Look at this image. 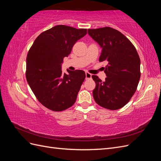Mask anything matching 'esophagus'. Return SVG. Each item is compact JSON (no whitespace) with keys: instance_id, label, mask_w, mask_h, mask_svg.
<instances>
[{"instance_id":"obj_1","label":"esophagus","mask_w":161,"mask_h":161,"mask_svg":"<svg viewBox=\"0 0 161 161\" xmlns=\"http://www.w3.org/2000/svg\"><path fill=\"white\" fill-rule=\"evenodd\" d=\"M92 75L90 74L89 72H86V79H91Z\"/></svg>"}]
</instances>
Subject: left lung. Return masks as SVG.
Here are the masks:
<instances>
[{
    "instance_id": "left-lung-1",
    "label": "left lung",
    "mask_w": 161,
    "mask_h": 161,
    "mask_svg": "<svg viewBox=\"0 0 161 161\" xmlns=\"http://www.w3.org/2000/svg\"><path fill=\"white\" fill-rule=\"evenodd\" d=\"M88 33L102 48L99 62H108L105 82L92 76L96 84L94 99L105 109H119L128 103L137 89L141 75L138 53L132 43L115 29H89Z\"/></svg>"
}]
</instances>
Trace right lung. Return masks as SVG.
Wrapping results in <instances>:
<instances>
[{"label":"right lung","instance_id":"obj_1","mask_svg":"<svg viewBox=\"0 0 161 161\" xmlns=\"http://www.w3.org/2000/svg\"><path fill=\"white\" fill-rule=\"evenodd\" d=\"M86 34V29L58 25L42 32L29 50L26 79L37 100L46 108L62 111L75 103L85 72L76 70L63 74L61 64Z\"/></svg>","mask_w":161,"mask_h":161}]
</instances>
